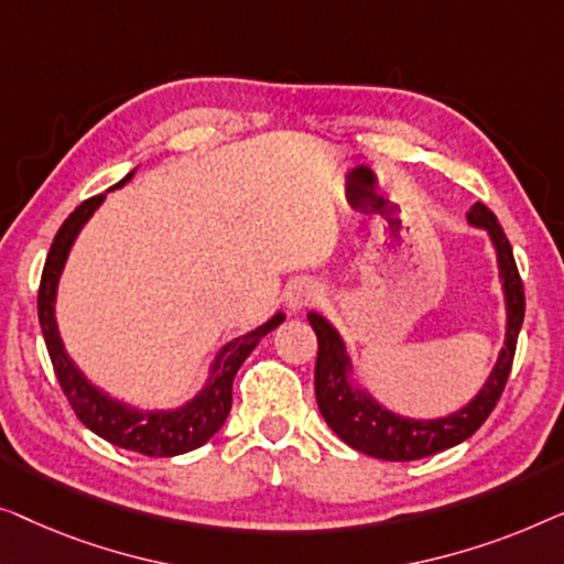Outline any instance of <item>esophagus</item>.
<instances>
[{
  "label": "esophagus",
  "instance_id": "34e87169",
  "mask_svg": "<svg viewBox=\"0 0 564 564\" xmlns=\"http://www.w3.org/2000/svg\"><path fill=\"white\" fill-rule=\"evenodd\" d=\"M314 301H319V285L308 279H301V281H293L289 289H285V306H289V312H301V308L312 306Z\"/></svg>",
  "mask_w": 564,
  "mask_h": 564
}]
</instances>
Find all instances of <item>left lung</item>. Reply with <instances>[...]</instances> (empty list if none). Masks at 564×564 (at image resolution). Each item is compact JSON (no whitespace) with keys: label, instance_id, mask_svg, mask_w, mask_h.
Segmentation results:
<instances>
[{"label":"left lung","instance_id":"obj_1","mask_svg":"<svg viewBox=\"0 0 564 564\" xmlns=\"http://www.w3.org/2000/svg\"><path fill=\"white\" fill-rule=\"evenodd\" d=\"M467 221L473 227L486 229L490 242H494L506 301V339L486 386L455 414L440 419H411L380 406L368 393V388L355 386L352 360L347 355L345 339L339 337V332L322 314H306L308 324L316 332V343H319L314 368L316 403H319V411L329 430L350 444L352 449L378 459H391V463L437 455V452L473 437L490 416V411L496 409L498 399H501L511 372L513 352H517L523 306H527L523 304V283L517 260H513V250L506 240L501 225H498L496 214L478 202L467 212Z\"/></svg>","mask_w":564,"mask_h":564}]
</instances>
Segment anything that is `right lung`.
Instances as JSON below:
<instances>
[{"instance_id":"1","label":"right lung","mask_w":564,"mask_h":564,"mask_svg":"<svg viewBox=\"0 0 564 564\" xmlns=\"http://www.w3.org/2000/svg\"><path fill=\"white\" fill-rule=\"evenodd\" d=\"M132 176L134 171L127 173L120 184H115V188L124 186ZM101 202H105V194L91 196L82 206H76L70 217L61 225L51 252L45 258L41 291H37V319H41L47 355H51L55 378H58L70 409L94 434L117 444V447L140 452V455L148 457L184 455V452L202 447L204 442H209L221 430L229 409H232V380L237 370L256 350L260 339L279 327L285 314H273L265 324L221 347L209 365V378H206L204 388L184 406L169 411H142L120 399H112L99 386H94L78 370V365L68 358L58 335V322H55V293H58L63 265H66L68 252L74 248L82 227L91 219V214L99 209Z\"/></svg>"}]
</instances>
